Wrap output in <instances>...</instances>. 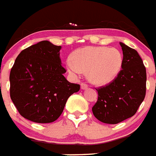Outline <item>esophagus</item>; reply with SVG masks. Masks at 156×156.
<instances>
[{"label":"esophagus","mask_w":156,"mask_h":156,"mask_svg":"<svg viewBox=\"0 0 156 156\" xmlns=\"http://www.w3.org/2000/svg\"><path fill=\"white\" fill-rule=\"evenodd\" d=\"M80 88L83 89V90H85V89L88 88V84H84V83H81V84H80Z\"/></svg>","instance_id":"34e87169"}]
</instances>
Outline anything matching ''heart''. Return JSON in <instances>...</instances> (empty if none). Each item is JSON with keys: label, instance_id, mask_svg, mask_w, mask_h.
Masks as SVG:
<instances>
[{"label": "heart", "instance_id": "1", "mask_svg": "<svg viewBox=\"0 0 156 156\" xmlns=\"http://www.w3.org/2000/svg\"><path fill=\"white\" fill-rule=\"evenodd\" d=\"M72 58L66 63L68 72L78 77L87 72L89 82L98 86L112 83L122 68V54L116 48L88 46L76 50Z\"/></svg>", "mask_w": 156, "mask_h": 156}]
</instances>
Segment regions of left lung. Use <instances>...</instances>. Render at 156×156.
I'll list each match as a JSON object with an SVG mask.
<instances>
[{
  "label": "left lung",
  "instance_id": "8db88e82",
  "mask_svg": "<svg viewBox=\"0 0 156 156\" xmlns=\"http://www.w3.org/2000/svg\"><path fill=\"white\" fill-rule=\"evenodd\" d=\"M123 53L122 70L112 83L97 89L98 100L93 115L107 124H117L134 116L146 95L147 73L134 49L120 43Z\"/></svg>",
  "mask_w": 156,
  "mask_h": 156
}]
</instances>
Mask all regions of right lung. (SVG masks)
Instances as JSON below:
<instances>
[{
  "mask_svg": "<svg viewBox=\"0 0 156 156\" xmlns=\"http://www.w3.org/2000/svg\"><path fill=\"white\" fill-rule=\"evenodd\" d=\"M61 46L47 40L23 50L9 75L10 98L19 113L37 123L57 120L68 98L80 90L63 74Z\"/></svg>",
  "mask_w": 156,
  "mask_h": 156,
  "instance_id": "add662e5",
  "label": "right lung"
}]
</instances>
